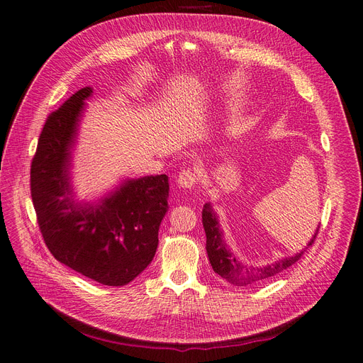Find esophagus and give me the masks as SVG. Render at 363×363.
Here are the masks:
<instances>
[{
    "instance_id": "esophagus-1",
    "label": "esophagus",
    "mask_w": 363,
    "mask_h": 363,
    "mask_svg": "<svg viewBox=\"0 0 363 363\" xmlns=\"http://www.w3.org/2000/svg\"><path fill=\"white\" fill-rule=\"evenodd\" d=\"M196 182H198V176L192 169H183L177 177L179 186L184 187V189H192V187L196 186Z\"/></svg>"
}]
</instances>
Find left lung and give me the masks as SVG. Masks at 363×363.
<instances>
[{
    "instance_id": "obj_1",
    "label": "left lung",
    "mask_w": 363,
    "mask_h": 363,
    "mask_svg": "<svg viewBox=\"0 0 363 363\" xmlns=\"http://www.w3.org/2000/svg\"><path fill=\"white\" fill-rule=\"evenodd\" d=\"M203 225H204V231L207 237L206 249H207V255H208L211 267H213L215 273H218L219 277H222L225 281H228L235 286H245V285H251L259 281L269 279L274 277V274H278L282 270L293 266L296 261L301 259L305 249H308L309 246H312V243H314L320 230V225H318L317 231L314 233V237H312L311 242L306 245L303 251H301L298 254L293 257H285L277 262H273V264L254 267V266H245L243 262H240L230 252V249H227V245H225L223 237H222V231L219 228L218 216L213 211V208H211L210 203L204 204L203 207Z\"/></svg>"
}]
</instances>
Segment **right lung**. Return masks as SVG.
Masks as SVG:
<instances>
[{"instance_id":"add662e5","label":"right lung","mask_w":363,"mask_h":363,"mask_svg":"<svg viewBox=\"0 0 363 363\" xmlns=\"http://www.w3.org/2000/svg\"><path fill=\"white\" fill-rule=\"evenodd\" d=\"M84 86L48 117L31 162V198L43 240L57 261L99 284L121 286L152 262L168 210L165 174L126 180L99 203H77L72 150L85 101Z\"/></svg>"}]
</instances>
